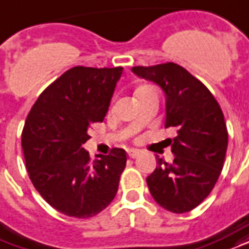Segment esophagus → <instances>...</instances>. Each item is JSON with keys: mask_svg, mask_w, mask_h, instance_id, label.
<instances>
[{"mask_svg": "<svg viewBox=\"0 0 249 249\" xmlns=\"http://www.w3.org/2000/svg\"><path fill=\"white\" fill-rule=\"evenodd\" d=\"M139 154H140V150H137V149H129V150H128V156H129L130 158L139 157Z\"/></svg>", "mask_w": 249, "mask_h": 249, "instance_id": "1", "label": "esophagus"}]
</instances>
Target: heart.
Instances as JSON below:
<instances>
[{"label": "heart", "instance_id": "heart-1", "mask_svg": "<svg viewBox=\"0 0 249 249\" xmlns=\"http://www.w3.org/2000/svg\"><path fill=\"white\" fill-rule=\"evenodd\" d=\"M148 88H152V87H148V86H143V87H140L139 89H137V92L142 91V89H148Z\"/></svg>", "mask_w": 249, "mask_h": 249}]
</instances>
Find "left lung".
I'll return each instance as SVG.
<instances>
[{
	"label": "left lung",
	"instance_id": "8db88e82",
	"mask_svg": "<svg viewBox=\"0 0 249 249\" xmlns=\"http://www.w3.org/2000/svg\"><path fill=\"white\" fill-rule=\"evenodd\" d=\"M133 73L161 88L165 95V128H176L169 140L174 161L157 157L146 178L161 207L176 213L195 209L207 198L223 169L228 145L224 116L203 83L176 63L133 67Z\"/></svg>",
	"mask_w": 249,
	"mask_h": 249
}]
</instances>
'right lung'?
I'll list each match as a JSON object with an SVG mask.
<instances>
[{"instance_id":"1","label":"right lung","mask_w":249,"mask_h":249,"mask_svg":"<svg viewBox=\"0 0 249 249\" xmlns=\"http://www.w3.org/2000/svg\"><path fill=\"white\" fill-rule=\"evenodd\" d=\"M123 67H73L40 93L22 132L33 185L59 213L86 219L113 200L126 165L124 149L89 161L83 143L109 108Z\"/></svg>"}]
</instances>
